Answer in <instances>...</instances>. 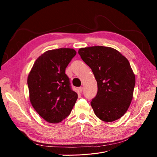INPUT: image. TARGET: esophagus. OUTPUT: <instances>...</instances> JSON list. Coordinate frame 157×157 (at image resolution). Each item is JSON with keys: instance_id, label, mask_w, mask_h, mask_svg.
Listing matches in <instances>:
<instances>
[{"instance_id": "obj_1", "label": "esophagus", "mask_w": 157, "mask_h": 157, "mask_svg": "<svg viewBox=\"0 0 157 157\" xmlns=\"http://www.w3.org/2000/svg\"><path fill=\"white\" fill-rule=\"evenodd\" d=\"M82 91H83V87H80V88H78V92H79V93H82Z\"/></svg>"}]
</instances>
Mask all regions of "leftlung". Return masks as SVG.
<instances>
[{"mask_svg":"<svg viewBox=\"0 0 157 157\" xmlns=\"http://www.w3.org/2000/svg\"><path fill=\"white\" fill-rule=\"evenodd\" d=\"M78 54L91 68L98 83V93L91 101L96 115L104 122L119 119L129 108L136 84L129 61L111 47L81 48Z\"/></svg>","mask_w":157,"mask_h":157,"instance_id":"left-lung-1","label":"left lung"}]
</instances>
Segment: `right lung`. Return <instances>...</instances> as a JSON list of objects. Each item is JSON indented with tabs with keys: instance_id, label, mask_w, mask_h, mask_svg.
I'll use <instances>...</instances> for the list:
<instances>
[{
	"instance_id": "obj_1",
	"label": "right lung",
	"mask_w": 157,
	"mask_h": 157,
	"mask_svg": "<svg viewBox=\"0 0 157 157\" xmlns=\"http://www.w3.org/2000/svg\"><path fill=\"white\" fill-rule=\"evenodd\" d=\"M76 54L74 49L68 48L46 51L36 59L28 75L31 105L49 123L65 119L78 98L65 74L66 67Z\"/></svg>"
}]
</instances>
